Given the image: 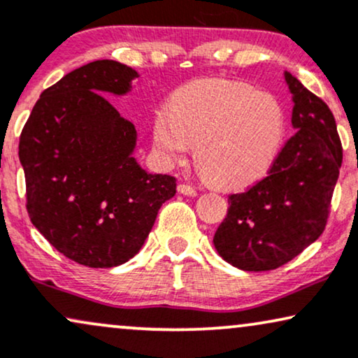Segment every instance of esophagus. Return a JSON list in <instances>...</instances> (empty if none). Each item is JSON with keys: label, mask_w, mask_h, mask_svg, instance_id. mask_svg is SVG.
<instances>
[{"label": "esophagus", "mask_w": 358, "mask_h": 358, "mask_svg": "<svg viewBox=\"0 0 358 358\" xmlns=\"http://www.w3.org/2000/svg\"><path fill=\"white\" fill-rule=\"evenodd\" d=\"M178 192L182 193V194H187V196H194V194L198 193L193 187H189V185H185V183L178 185Z\"/></svg>", "instance_id": "esophagus-1"}]
</instances>
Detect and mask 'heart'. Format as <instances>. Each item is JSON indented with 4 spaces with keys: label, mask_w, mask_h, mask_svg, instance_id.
Returning a JSON list of instances; mask_svg holds the SVG:
<instances>
[{
    "label": "heart",
    "mask_w": 358,
    "mask_h": 358,
    "mask_svg": "<svg viewBox=\"0 0 358 358\" xmlns=\"http://www.w3.org/2000/svg\"><path fill=\"white\" fill-rule=\"evenodd\" d=\"M286 117L274 96L229 79H194L178 87L153 120V147L169 164L194 145L208 182L243 188L268 171L282 143Z\"/></svg>",
    "instance_id": "b5f03b06"
}]
</instances>
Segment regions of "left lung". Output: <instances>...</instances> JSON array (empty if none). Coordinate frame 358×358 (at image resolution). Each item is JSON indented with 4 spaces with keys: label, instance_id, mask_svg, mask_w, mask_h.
I'll list each match as a JSON object with an SVG mask.
<instances>
[{
    "label": "left lung",
    "instance_id": "left-lung-1",
    "mask_svg": "<svg viewBox=\"0 0 358 358\" xmlns=\"http://www.w3.org/2000/svg\"><path fill=\"white\" fill-rule=\"evenodd\" d=\"M296 134L274 158L268 176L228 196V213L216 229V251L243 271L280 268L317 239L327 224L342 143L336 119L322 99L291 72Z\"/></svg>",
    "mask_w": 358,
    "mask_h": 358
}]
</instances>
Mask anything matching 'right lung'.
<instances>
[{
	"label": "right lung",
	"instance_id": "add662e5",
	"mask_svg": "<svg viewBox=\"0 0 358 358\" xmlns=\"http://www.w3.org/2000/svg\"><path fill=\"white\" fill-rule=\"evenodd\" d=\"M135 78L110 59L69 72L41 94L20 137L31 223L89 268H114L137 255L176 193L175 176L137 164V130L103 96H124Z\"/></svg>",
	"mask_w": 358,
	"mask_h": 358
}]
</instances>
